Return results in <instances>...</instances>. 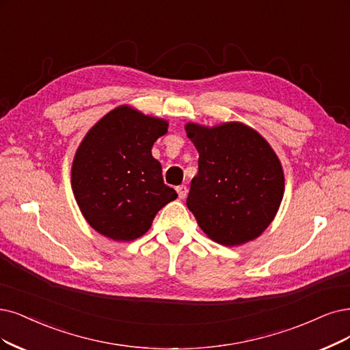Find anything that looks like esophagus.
I'll use <instances>...</instances> for the list:
<instances>
[{"label": "esophagus", "instance_id": "obj_1", "mask_svg": "<svg viewBox=\"0 0 350 350\" xmlns=\"http://www.w3.org/2000/svg\"><path fill=\"white\" fill-rule=\"evenodd\" d=\"M176 190H177L178 199H185V198L187 196V191H189V190H187V187H186V186H183V185H182V186H177V187H176Z\"/></svg>", "mask_w": 350, "mask_h": 350}]
</instances>
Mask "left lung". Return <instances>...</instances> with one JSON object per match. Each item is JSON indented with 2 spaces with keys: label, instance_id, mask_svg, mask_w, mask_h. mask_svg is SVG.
Wrapping results in <instances>:
<instances>
[{
  "label": "left lung",
  "instance_id": "left-lung-1",
  "mask_svg": "<svg viewBox=\"0 0 350 350\" xmlns=\"http://www.w3.org/2000/svg\"><path fill=\"white\" fill-rule=\"evenodd\" d=\"M199 152L187 208L212 241L237 247L260 237L284 196V172L268 141L242 122L185 125Z\"/></svg>",
  "mask_w": 350,
  "mask_h": 350
}]
</instances>
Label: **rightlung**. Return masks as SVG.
<instances>
[{
    "instance_id": "1",
    "label": "right lung",
    "mask_w": 350,
    "mask_h": 350,
    "mask_svg": "<svg viewBox=\"0 0 350 350\" xmlns=\"http://www.w3.org/2000/svg\"><path fill=\"white\" fill-rule=\"evenodd\" d=\"M168 122L121 105L89 129L72 163L77 206L98 234L128 242L151 228L157 212L177 198L163 182L154 142Z\"/></svg>"
}]
</instances>
